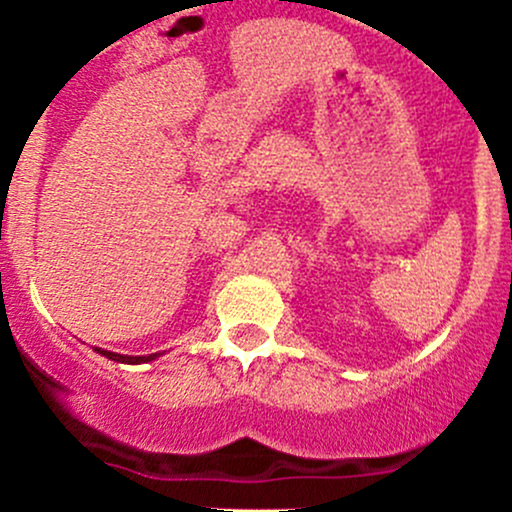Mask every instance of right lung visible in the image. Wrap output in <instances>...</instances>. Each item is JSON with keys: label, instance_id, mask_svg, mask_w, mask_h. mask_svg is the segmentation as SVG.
<instances>
[{"label": "right lung", "instance_id": "1", "mask_svg": "<svg viewBox=\"0 0 512 512\" xmlns=\"http://www.w3.org/2000/svg\"><path fill=\"white\" fill-rule=\"evenodd\" d=\"M100 356L111 358V361H118V364H148V361H156L161 353H148V356H123V353H113V351H105V348H95Z\"/></svg>", "mask_w": 512, "mask_h": 512}]
</instances>
